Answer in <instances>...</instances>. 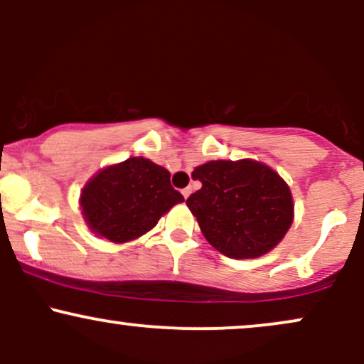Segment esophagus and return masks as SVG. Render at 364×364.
I'll return each mask as SVG.
<instances>
[{"label": "esophagus", "mask_w": 364, "mask_h": 364, "mask_svg": "<svg viewBox=\"0 0 364 364\" xmlns=\"http://www.w3.org/2000/svg\"><path fill=\"white\" fill-rule=\"evenodd\" d=\"M181 193H183V196H185V198H188V196L191 195V188H185V190H183Z\"/></svg>", "instance_id": "1"}]
</instances>
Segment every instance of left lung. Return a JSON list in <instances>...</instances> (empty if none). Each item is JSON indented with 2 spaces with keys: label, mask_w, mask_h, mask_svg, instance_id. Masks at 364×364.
Instances as JSON below:
<instances>
[{
  "label": "left lung",
  "mask_w": 364,
  "mask_h": 364,
  "mask_svg": "<svg viewBox=\"0 0 364 364\" xmlns=\"http://www.w3.org/2000/svg\"><path fill=\"white\" fill-rule=\"evenodd\" d=\"M191 176L202 188L186 205L205 240L229 258H258L289 231L294 205L289 186L262 162L208 161Z\"/></svg>",
  "instance_id": "8db88e82"
}]
</instances>
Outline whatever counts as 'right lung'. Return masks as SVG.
I'll list each match as a JSON object with an SVG mask.
<instances>
[{
    "mask_svg": "<svg viewBox=\"0 0 364 364\" xmlns=\"http://www.w3.org/2000/svg\"><path fill=\"white\" fill-rule=\"evenodd\" d=\"M169 178L168 169L144 157L107 166L83 186V219L94 235L111 243L136 240L185 200L171 186Z\"/></svg>",
    "mask_w": 364,
    "mask_h": 364,
    "instance_id": "obj_1",
    "label": "right lung"
}]
</instances>
